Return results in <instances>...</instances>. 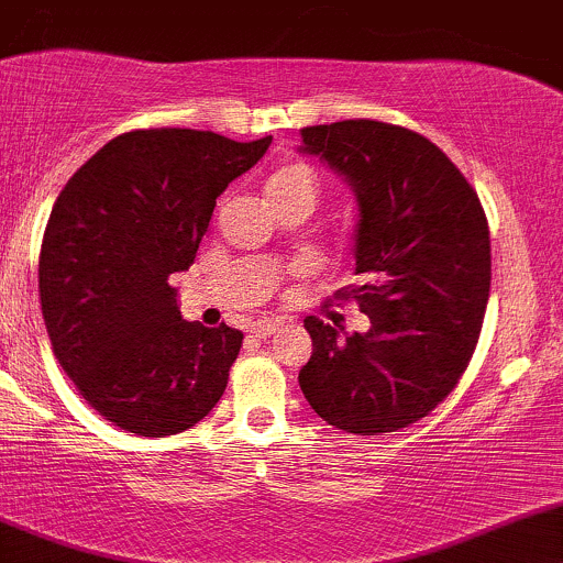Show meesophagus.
Returning <instances> with one entry per match:
<instances>
[{
  "label": "esophagus",
  "instance_id": "esophagus-1",
  "mask_svg": "<svg viewBox=\"0 0 563 563\" xmlns=\"http://www.w3.org/2000/svg\"><path fill=\"white\" fill-rule=\"evenodd\" d=\"M283 325V320H256L254 325H251V333L256 335V339H269V335H273L277 328Z\"/></svg>",
  "mask_w": 563,
  "mask_h": 563
}]
</instances>
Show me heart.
Masks as SVG:
<instances>
[{"label":"heart","instance_id":"b5f03b06","mask_svg":"<svg viewBox=\"0 0 563 563\" xmlns=\"http://www.w3.org/2000/svg\"><path fill=\"white\" fill-rule=\"evenodd\" d=\"M264 190H267L269 203H283V200L290 198H307L314 203L318 200V179H314V172L309 166L288 164L267 179Z\"/></svg>","mask_w":563,"mask_h":563}]
</instances>
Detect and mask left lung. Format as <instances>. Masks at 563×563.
<instances>
[{
  "instance_id": "1",
  "label": "left lung",
  "mask_w": 563,
  "mask_h": 563,
  "mask_svg": "<svg viewBox=\"0 0 563 563\" xmlns=\"http://www.w3.org/2000/svg\"><path fill=\"white\" fill-rule=\"evenodd\" d=\"M301 151L352 183L360 203L354 301L371 331H339L307 318L312 357L299 371L322 421L378 437L421 421L471 363L489 299V228L474 187L412 129L349 119L301 129Z\"/></svg>"
}]
</instances>
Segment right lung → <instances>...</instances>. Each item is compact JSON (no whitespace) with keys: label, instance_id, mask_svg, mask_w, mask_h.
<instances>
[{"label":"right lung","instance_id":"add662e5","mask_svg":"<svg viewBox=\"0 0 563 563\" xmlns=\"http://www.w3.org/2000/svg\"><path fill=\"white\" fill-rule=\"evenodd\" d=\"M269 142L134 129L55 200L38 251L44 325L87 405L129 434H179L224 394L243 333L183 320L169 275L196 262L217 198Z\"/></svg>","mask_w":563,"mask_h":563}]
</instances>
